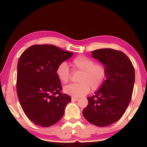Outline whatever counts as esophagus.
<instances>
[{
    "mask_svg": "<svg viewBox=\"0 0 147 147\" xmlns=\"http://www.w3.org/2000/svg\"><path fill=\"white\" fill-rule=\"evenodd\" d=\"M71 99H72V102H76V101L79 100V98H77V97H72Z\"/></svg>",
    "mask_w": 147,
    "mask_h": 147,
    "instance_id": "34e87169",
    "label": "esophagus"
}]
</instances>
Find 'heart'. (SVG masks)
Segmentation results:
<instances>
[{
    "instance_id": "1",
    "label": "heart",
    "mask_w": 147,
    "mask_h": 147,
    "mask_svg": "<svg viewBox=\"0 0 147 147\" xmlns=\"http://www.w3.org/2000/svg\"><path fill=\"white\" fill-rule=\"evenodd\" d=\"M73 70L81 71L77 78V84H70L63 88L67 95L79 97L86 95L91 90L95 91L100 88L107 77V70L102 63H95L89 57L79 55L72 61ZM56 75L60 82L65 84L70 79V70L65 62H61L56 69Z\"/></svg>"
}]
</instances>
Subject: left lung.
Returning a JSON list of instances; mask_svg holds the SVG:
<instances>
[{
  "instance_id": "8db88e82",
  "label": "left lung",
  "mask_w": 147,
  "mask_h": 147,
  "mask_svg": "<svg viewBox=\"0 0 147 147\" xmlns=\"http://www.w3.org/2000/svg\"><path fill=\"white\" fill-rule=\"evenodd\" d=\"M91 53L105 65L107 77L95 95L87 97L88 104L84 109L83 115L91 124L103 127L116 122L125 113L132 97L135 70L122 52L103 48Z\"/></svg>"
}]
</instances>
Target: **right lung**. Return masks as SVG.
I'll return each mask as SVG.
<instances>
[{
	"label": "right lung",
	"mask_w": 147,
	"mask_h": 147,
	"mask_svg": "<svg viewBox=\"0 0 147 147\" xmlns=\"http://www.w3.org/2000/svg\"><path fill=\"white\" fill-rule=\"evenodd\" d=\"M73 55L52 45H34L22 53L17 65L16 91L30 121L48 127L63 117L71 97L62 94L56 75L58 65Z\"/></svg>",
	"instance_id": "right-lung-1"
}]
</instances>
